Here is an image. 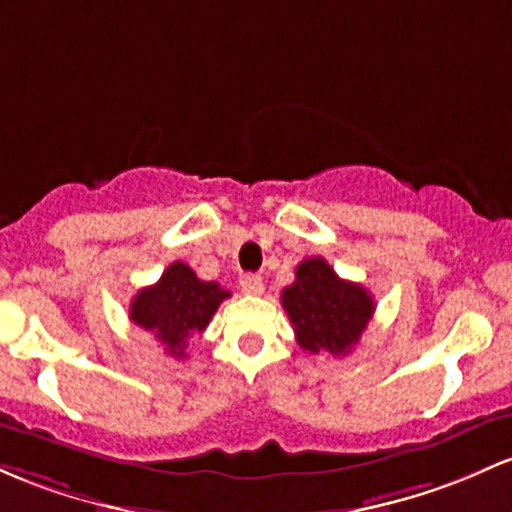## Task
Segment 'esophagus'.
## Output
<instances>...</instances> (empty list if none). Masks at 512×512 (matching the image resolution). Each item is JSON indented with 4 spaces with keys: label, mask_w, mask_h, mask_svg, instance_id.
Segmentation results:
<instances>
[{
    "label": "esophagus",
    "mask_w": 512,
    "mask_h": 512,
    "mask_svg": "<svg viewBox=\"0 0 512 512\" xmlns=\"http://www.w3.org/2000/svg\"><path fill=\"white\" fill-rule=\"evenodd\" d=\"M240 289H243L245 294L260 296L262 291H265V282H262L260 274H243V277H240Z\"/></svg>",
    "instance_id": "1"
}]
</instances>
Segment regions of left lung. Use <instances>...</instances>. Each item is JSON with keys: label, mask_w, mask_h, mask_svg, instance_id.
I'll return each mask as SVG.
<instances>
[{"label": "left lung", "mask_w": 512, "mask_h": 512, "mask_svg": "<svg viewBox=\"0 0 512 512\" xmlns=\"http://www.w3.org/2000/svg\"><path fill=\"white\" fill-rule=\"evenodd\" d=\"M282 306L301 350L333 357L357 345L376 308L362 284L340 279L323 257H308L296 267L294 284L282 291Z\"/></svg>", "instance_id": "1"}]
</instances>
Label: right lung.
I'll return each instance as SVG.
<instances>
[{
	"label": "right lung",
	"instance_id": "add662e5",
	"mask_svg": "<svg viewBox=\"0 0 512 512\" xmlns=\"http://www.w3.org/2000/svg\"><path fill=\"white\" fill-rule=\"evenodd\" d=\"M230 291L216 282H204L184 262H172L153 286L140 289L131 301V316L138 328L153 333L172 357L182 359L187 340L204 333L213 313Z\"/></svg>",
	"mask_w": 512,
	"mask_h": 512
}]
</instances>
